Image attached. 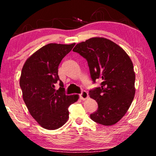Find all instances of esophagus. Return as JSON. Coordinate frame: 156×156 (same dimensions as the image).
<instances>
[{"instance_id":"34e87169","label":"esophagus","mask_w":156,"mask_h":156,"mask_svg":"<svg viewBox=\"0 0 156 156\" xmlns=\"http://www.w3.org/2000/svg\"><path fill=\"white\" fill-rule=\"evenodd\" d=\"M88 97H89L88 93L85 91H83L80 94V99H82V100H86L87 98H88Z\"/></svg>"}]
</instances>
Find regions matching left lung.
I'll return each mask as SVG.
<instances>
[{
	"label": "left lung",
	"instance_id": "1",
	"mask_svg": "<svg viewBox=\"0 0 156 156\" xmlns=\"http://www.w3.org/2000/svg\"><path fill=\"white\" fill-rule=\"evenodd\" d=\"M87 60L93 81L101 87L89 91L98 105L90 115L94 122L111 126L122 119L136 93V75L130 57L122 47L109 39L94 37L77 44L73 49Z\"/></svg>",
	"mask_w": 156,
	"mask_h": 156
}]
</instances>
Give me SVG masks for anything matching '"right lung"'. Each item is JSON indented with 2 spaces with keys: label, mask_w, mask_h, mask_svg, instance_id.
<instances>
[{
  "label": "right lung",
  "mask_w": 156,
  "mask_h": 156,
  "mask_svg": "<svg viewBox=\"0 0 156 156\" xmlns=\"http://www.w3.org/2000/svg\"><path fill=\"white\" fill-rule=\"evenodd\" d=\"M75 43H49L37 50L23 65L20 78L23 98L29 112L44 129L54 130L69 118L68 108L79 98L67 96L58 74V66ZM59 83L58 90L55 89Z\"/></svg>",
  "instance_id": "obj_1"
}]
</instances>
